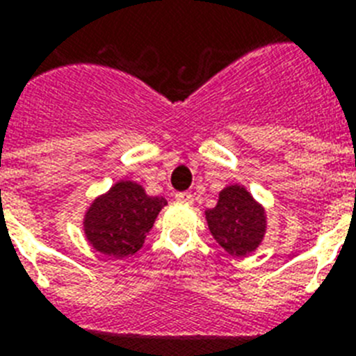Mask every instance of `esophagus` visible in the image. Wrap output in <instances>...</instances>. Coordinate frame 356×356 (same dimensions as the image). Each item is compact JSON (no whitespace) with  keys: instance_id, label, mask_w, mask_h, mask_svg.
<instances>
[{"instance_id":"1","label":"esophagus","mask_w":356,"mask_h":356,"mask_svg":"<svg viewBox=\"0 0 356 356\" xmlns=\"http://www.w3.org/2000/svg\"><path fill=\"white\" fill-rule=\"evenodd\" d=\"M175 201H179V203H192L194 201V195L190 194V192H179V194H175Z\"/></svg>"}]
</instances>
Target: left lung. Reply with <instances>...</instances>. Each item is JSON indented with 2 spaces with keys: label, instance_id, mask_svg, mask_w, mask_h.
Masks as SVG:
<instances>
[{
  "label": "left lung",
  "instance_id": "left-lung-1",
  "mask_svg": "<svg viewBox=\"0 0 356 356\" xmlns=\"http://www.w3.org/2000/svg\"><path fill=\"white\" fill-rule=\"evenodd\" d=\"M205 216L214 240L233 257L253 253L264 238V209L240 184L223 188L218 205Z\"/></svg>",
  "mask_w": 356,
  "mask_h": 356
}]
</instances>
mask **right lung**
Listing matches in <instances>:
<instances>
[{
    "mask_svg": "<svg viewBox=\"0 0 356 356\" xmlns=\"http://www.w3.org/2000/svg\"><path fill=\"white\" fill-rule=\"evenodd\" d=\"M164 205V197H151L138 183L120 181L86 211V240L96 251L114 259L134 254Z\"/></svg>",
    "mask_w": 356,
    "mask_h": 356,
    "instance_id": "obj_1",
    "label": "right lung"
}]
</instances>
